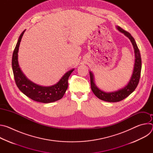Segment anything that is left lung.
Wrapping results in <instances>:
<instances>
[{
    "label": "left lung",
    "instance_id": "8db88e82",
    "mask_svg": "<svg viewBox=\"0 0 153 153\" xmlns=\"http://www.w3.org/2000/svg\"><path fill=\"white\" fill-rule=\"evenodd\" d=\"M116 28L125 36H126L131 42L134 50L135 60L134 68L133 73L128 83L123 87V88L113 92H105L100 90L95 83L94 76L91 71H90V81H91V88L95 94V96L99 99L108 102H117L122 100L123 99L127 97L129 94H131L136 88L139 83L141 69H142V60L139 50L136 43L134 39L128 32L123 30L119 26H116Z\"/></svg>",
    "mask_w": 153,
    "mask_h": 153
}]
</instances>
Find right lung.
<instances>
[{"label":"right lung","instance_id":"right-lung-1","mask_svg":"<svg viewBox=\"0 0 153 153\" xmlns=\"http://www.w3.org/2000/svg\"><path fill=\"white\" fill-rule=\"evenodd\" d=\"M25 30L20 35L13 54L12 68L16 85L22 93L34 101L47 103L60 100L68 88V78L74 69L67 72L57 83L50 86H40L29 80L21 70L18 62L20 43Z\"/></svg>","mask_w":153,"mask_h":153}]
</instances>
